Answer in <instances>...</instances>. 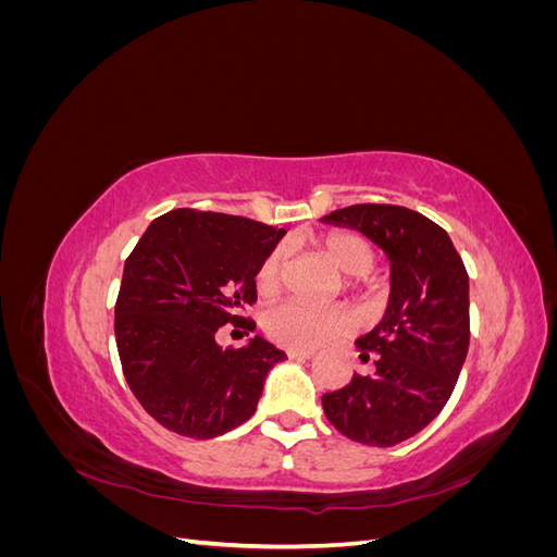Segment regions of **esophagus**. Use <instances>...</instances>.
I'll return each mask as SVG.
<instances>
[{"label":"esophagus","mask_w":557,"mask_h":557,"mask_svg":"<svg viewBox=\"0 0 557 557\" xmlns=\"http://www.w3.org/2000/svg\"><path fill=\"white\" fill-rule=\"evenodd\" d=\"M288 358L290 360H311L313 352L311 350H297V348H290L288 350Z\"/></svg>","instance_id":"obj_1"}]
</instances>
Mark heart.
<instances>
[{
	"instance_id": "b5f03b06",
	"label": "heart",
	"mask_w": 557,
	"mask_h": 557,
	"mask_svg": "<svg viewBox=\"0 0 557 557\" xmlns=\"http://www.w3.org/2000/svg\"><path fill=\"white\" fill-rule=\"evenodd\" d=\"M320 250L346 274V288L362 293L372 288L364 274L374 269L376 252L356 232H330L320 239ZM288 258L283 248H272L256 269V290L260 297H276L283 288ZM264 330L285 348L309 350L323 346L350 330V318L344 309L313 307L305 301H283L264 313Z\"/></svg>"
}]
</instances>
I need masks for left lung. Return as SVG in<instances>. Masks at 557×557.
Segmentation results:
<instances>
[{
    "instance_id": "8db88e82",
    "label": "left lung",
    "mask_w": 557,
    "mask_h": 557,
    "mask_svg": "<svg viewBox=\"0 0 557 557\" xmlns=\"http://www.w3.org/2000/svg\"><path fill=\"white\" fill-rule=\"evenodd\" d=\"M360 230L391 258V301L356 342L372 372L323 395L330 423L364 446L407 442L442 413L469 348V276L446 230L395 205H352L323 218Z\"/></svg>"
}]
</instances>
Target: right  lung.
I'll return each mask as SVG.
<instances>
[{
	"label": "right lung",
	"mask_w": 557,
	"mask_h": 557,
	"mask_svg": "<svg viewBox=\"0 0 557 557\" xmlns=\"http://www.w3.org/2000/svg\"><path fill=\"white\" fill-rule=\"evenodd\" d=\"M283 230L250 218L174 209L148 225L125 260L115 299V346L132 395L170 432L213 440L256 413L269 369L285 352L252 336L218 346L256 305V269Z\"/></svg>",
	"instance_id": "obj_1"
}]
</instances>
